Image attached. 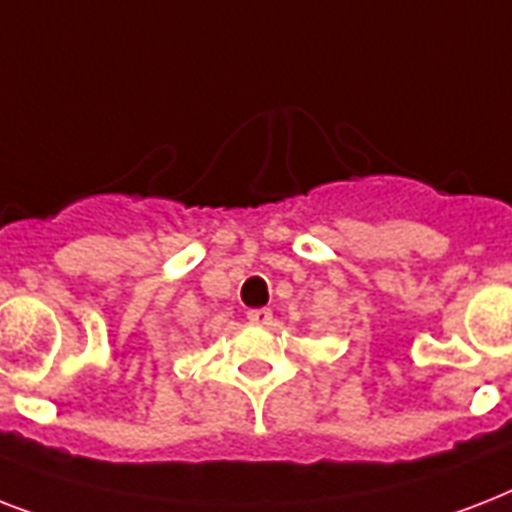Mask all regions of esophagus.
<instances>
[{"label":"esophagus","instance_id":"esophagus-1","mask_svg":"<svg viewBox=\"0 0 512 512\" xmlns=\"http://www.w3.org/2000/svg\"><path fill=\"white\" fill-rule=\"evenodd\" d=\"M249 324H255V327H268L273 321V313L268 308H255V311L247 313Z\"/></svg>","mask_w":512,"mask_h":512}]
</instances>
